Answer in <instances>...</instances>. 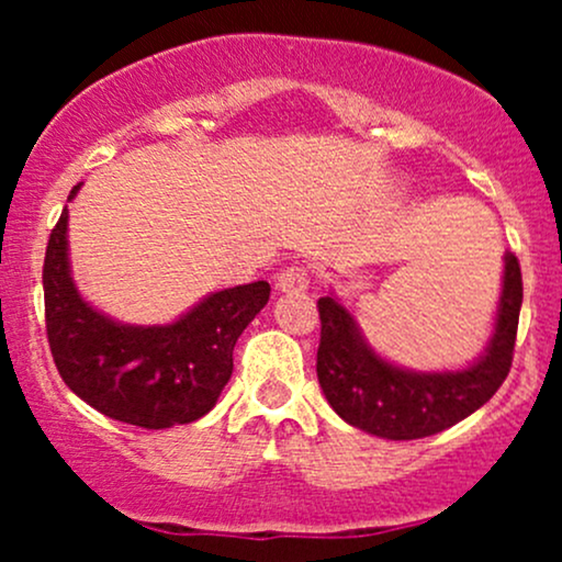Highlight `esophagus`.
I'll list each match as a JSON object with an SVG mask.
<instances>
[{
	"label": "esophagus",
	"mask_w": 562,
	"mask_h": 562,
	"mask_svg": "<svg viewBox=\"0 0 562 562\" xmlns=\"http://www.w3.org/2000/svg\"><path fill=\"white\" fill-rule=\"evenodd\" d=\"M277 288H280L282 293H303V290L308 288L306 269L299 267V263L285 267L280 274H277Z\"/></svg>",
	"instance_id": "esophagus-1"
}]
</instances>
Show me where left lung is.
Segmentation results:
<instances>
[{
  "label": "left lung",
  "instance_id": "1",
  "mask_svg": "<svg viewBox=\"0 0 562 562\" xmlns=\"http://www.w3.org/2000/svg\"><path fill=\"white\" fill-rule=\"evenodd\" d=\"M524 280L518 259L505 254L492 338L460 370H409L380 357L351 308L338 295L319 299L322 338L317 378L327 404L353 428L389 441L441 434L481 409L505 383L513 364Z\"/></svg>",
  "mask_w": 562,
  "mask_h": 562
}]
</instances>
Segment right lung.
Masks as SVG:
<instances>
[{
	"label": "right lung",
	"mask_w": 562,
	"mask_h": 562,
	"mask_svg": "<svg viewBox=\"0 0 562 562\" xmlns=\"http://www.w3.org/2000/svg\"><path fill=\"white\" fill-rule=\"evenodd\" d=\"M42 282L49 348L68 389L105 417L147 430L195 423L214 409L237 338L269 301V282L259 280L209 293L166 325L108 317L70 274L68 205L49 235Z\"/></svg>",
	"instance_id": "add662e5"
}]
</instances>
